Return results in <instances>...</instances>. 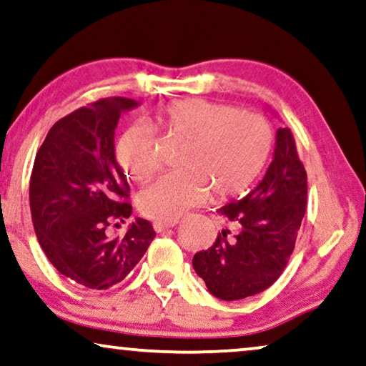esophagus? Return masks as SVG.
I'll use <instances>...</instances> for the list:
<instances>
[{
  "label": "esophagus",
  "instance_id": "obj_1",
  "mask_svg": "<svg viewBox=\"0 0 366 366\" xmlns=\"http://www.w3.org/2000/svg\"><path fill=\"white\" fill-rule=\"evenodd\" d=\"M178 224V219H173V221H157L155 222V231L157 232H163V231H168L172 229Z\"/></svg>",
  "mask_w": 366,
  "mask_h": 366
}]
</instances>
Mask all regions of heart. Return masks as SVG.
I'll return each instance as SVG.
<instances>
[{"mask_svg": "<svg viewBox=\"0 0 366 366\" xmlns=\"http://www.w3.org/2000/svg\"><path fill=\"white\" fill-rule=\"evenodd\" d=\"M178 152L179 172L165 174L139 196L140 209L157 221H173L203 204L246 194L264 170L274 135L266 119L229 104L183 99L158 115ZM117 160L132 179L148 182L160 168L155 135L145 124L129 127L117 144Z\"/></svg>", "mask_w": 366, "mask_h": 366, "instance_id": "1", "label": "heart"}]
</instances>
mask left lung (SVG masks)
Wrapping results in <instances>:
<instances>
[{
	"instance_id": "8db88e82",
	"label": "left lung",
	"mask_w": 366,
	"mask_h": 366,
	"mask_svg": "<svg viewBox=\"0 0 366 366\" xmlns=\"http://www.w3.org/2000/svg\"><path fill=\"white\" fill-rule=\"evenodd\" d=\"M307 208V172L290 129H279L266 177L244 199L218 209L227 227L193 267L214 297L239 300L266 290L294 252Z\"/></svg>"
}]
</instances>
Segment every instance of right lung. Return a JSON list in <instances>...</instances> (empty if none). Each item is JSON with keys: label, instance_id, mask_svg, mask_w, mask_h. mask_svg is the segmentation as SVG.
Returning <instances> with one entry per match:
<instances>
[{"label": "right lung", "instance_id": "right-lung-1", "mask_svg": "<svg viewBox=\"0 0 366 366\" xmlns=\"http://www.w3.org/2000/svg\"><path fill=\"white\" fill-rule=\"evenodd\" d=\"M134 99L107 97L57 120L36 153L29 204L36 236L57 271L107 290L134 269L157 232L137 218L125 236L107 229L132 214L130 187L115 160L114 135Z\"/></svg>", "mask_w": 366, "mask_h": 366}]
</instances>
